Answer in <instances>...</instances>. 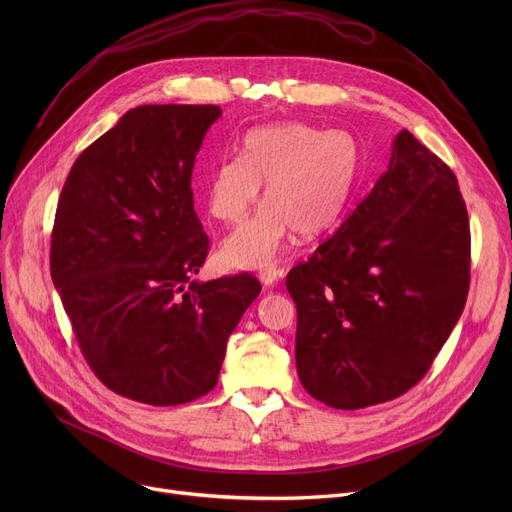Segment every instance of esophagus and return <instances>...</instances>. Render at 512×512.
Segmentation results:
<instances>
[{"mask_svg": "<svg viewBox=\"0 0 512 512\" xmlns=\"http://www.w3.org/2000/svg\"><path fill=\"white\" fill-rule=\"evenodd\" d=\"M282 276H284V270H278V267H267V270L259 272V280L263 282V286H274Z\"/></svg>", "mask_w": 512, "mask_h": 512, "instance_id": "esophagus-1", "label": "esophagus"}]
</instances>
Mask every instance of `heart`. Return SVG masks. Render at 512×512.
Returning <instances> with one entry per match:
<instances>
[{
	"instance_id": "obj_1",
	"label": "heart",
	"mask_w": 512,
	"mask_h": 512,
	"mask_svg": "<svg viewBox=\"0 0 512 512\" xmlns=\"http://www.w3.org/2000/svg\"><path fill=\"white\" fill-rule=\"evenodd\" d=\"M359 168V145L344 130L297 122L251 130L242 155L222 159L207 184L209 211L224 224L245 220L265 184V205L224 240L222 259L259 270L274 263L290 232L299 238L324 234L344 213Z\"/></svg>"
}]
</instances>
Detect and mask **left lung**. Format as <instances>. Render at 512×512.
Segmentation results:
<instances>
[{"label": "left lung", "mask_w": 512, "mask_h": 512, "mask_svg": "<svg viewBox=\"0 0 512 512\" xmlns=\"http://www.w3.org/2000/svg\"><path fill=\"white\" fill-rule=\"evenodd\" d=\"M469 267V215L456 176L400 130L371 193L286 278L303 388L344 411L405 394L459 321Z\"/></svg>", "instance_id": "1"}]
</instances>
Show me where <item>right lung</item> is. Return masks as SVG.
<instances>
[{"label": "right lung", "instance_id": "1", "mask_svg": "<svg viewBox=\"0 0 512 512\" xmlns=\"http://www.w3.org/2000/svg\"><path fill=\"white\" fill-rule=\"evenodd\" d=\"M218 105H139L78 155L58 201L51 280L80 351L116 394L184 405L218 384L259 297L249 274L199 282L209 238L191 176Z\"/></svg>", "mask_w": 512, "mask_h": 512}]
</instances>
